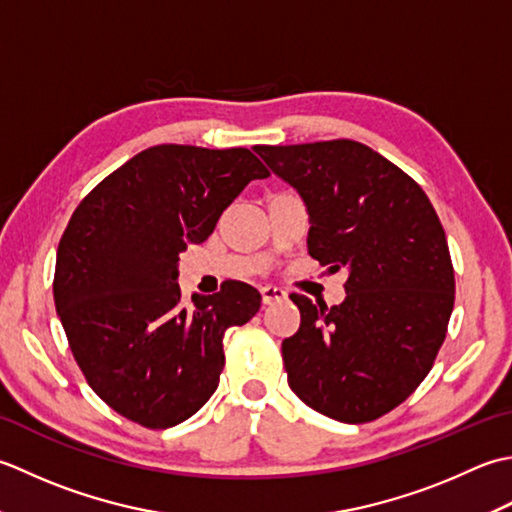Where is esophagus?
Instances as JSON below:
<instances>
[{
  "label": "esophagus",
  "mask_w": 512,
  "mask_h": 512,
  "mask_svg": "<svg viewBox=\"0 0 512 512\" xmlns=\"http://www.w3.org/2000/svg\"><path fill=\"white\" fill-rule=\"evenodd\" d=\"M260 298H263V305H274V302H280L287 298V291L280 289V287H263L260 289Z\"/></svg>",
  "instance_id": "34e87169"
}]
</instances>
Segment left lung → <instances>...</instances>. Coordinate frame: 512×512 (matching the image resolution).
I'll return each mask as SVG.
<instances>
[{"instance_id": "left-lung-1", "label": "left lung", "mask_w": 512, "mask_h": 512, "mask_svg": "<svg viewBox=\"0 0 512 512\" xmlns=\"http://www.w3.org/2000/svg\"><path fill=\"white\" fill-rule=\"evenodd\" d=\"M305 198L311 258L349 269L342 305L291 294L300 329L283 340L289 387L311 409L362 424L393 411L429 375L455 302V271L429 196L351 139L256 145Z\"/></svg>"}]
</instances>
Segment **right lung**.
Wrapping results in <instances>:
<instances>
[{"label": "right lung", "instance_id": "right-lung-1", "mask_svg": "<svg viewBox=\"0 0 512 512\" xmlns=\"http://www.w3.org/2000/svg\"><path fill=\"white\" fill-rule=\"evenodd\" d=\"M269 170L252 150L154 145L108 174L72 212L52 294L72 356L110 409L170 429L210 400L229 327L260 294L225 280L181 305L179 254L214 232L227 205Z\"/></svg>", "mask_w": 512, "mask_h": 512}]
</instances>
